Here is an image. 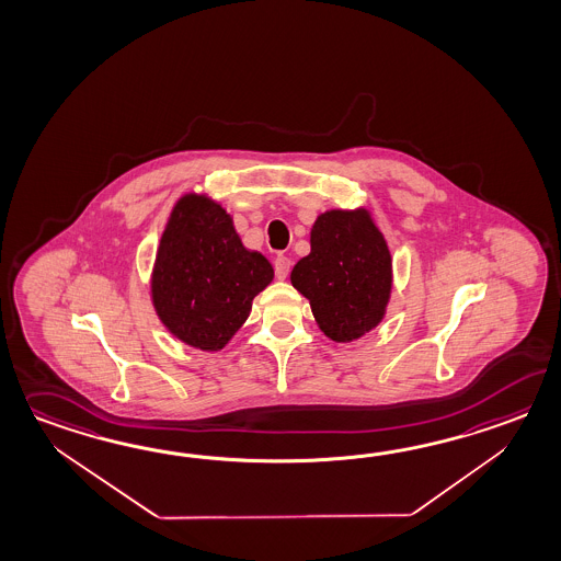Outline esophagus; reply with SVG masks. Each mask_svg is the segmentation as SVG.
Here are the masks:
<instances>
[{
	"label": "esophagus",
	"mask_w": 561,
	"mask_h": 561,
	"mask_svg": "<svg viewBox=\"0 0 561 561\" xmlns=\"http://www.w3.org/2000/svg\"><path fill=\"white\" fill-rule=\"evenodd\" d=\"M275 267V277L277 279H286L287 275H289V270H291V262L287 260L286 255H277L274 262Z\"/></svg>",
	"instance_id": "obj_1"
}]
</instances>
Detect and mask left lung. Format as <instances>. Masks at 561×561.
<instances>
[{
  "label": "left lung",
  "mask_w": 561,
  "mask_h": 561,
  "mask_svg": "<svg viewBox=\"0 0 561 561\" xmlns=\"http://www.w3.org/2000/svg\"><path fill=\"white\" fill-rule=\"evenodd\" d=\"M311 251L291 270V286L310 299L320 330L334 342H354L387 313L392 257L366 209L318 215Z\"/></svg>",
  "instance_id": "8db88e82"
}]
</instances>
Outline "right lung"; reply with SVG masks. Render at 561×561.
<instances>
[{
	"mask_svg": "<svg viewBox=\"0 0 561 561\" xmlns=\"http://www.w3.org/2000/svg\"><path fill=\"white\" fill-rule=\"evenodd\" d=\"M272 279V263L243 248L217 201L187 193L174 203L150 277L152 306L174 337L205 352L225 348Z\"/></svg>",
	"mask_w": 561,
	"mask_h": 561,
	"instance_id": "right-lung-1",
	"label": "right lung"
}]
</instances>
